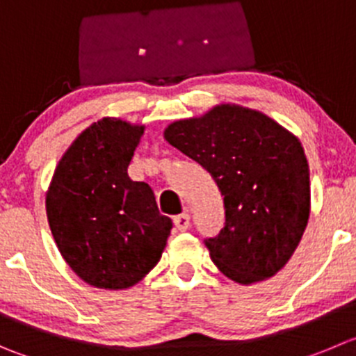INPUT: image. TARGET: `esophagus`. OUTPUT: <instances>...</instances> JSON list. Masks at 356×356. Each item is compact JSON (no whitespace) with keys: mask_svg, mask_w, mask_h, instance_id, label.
Segmentation results:
<instances>
[{"mask_svg":"<svg viewBox=\"0 0 356 356\" xmlns=\"http://www.w3.org/2000/svg\"><path fill=\"white\" fill-rule=\"evenodd\" d=\"M175 227L178 231H187L188 227H191V215L188 213H181V215L175 216Z\"/></svg>","mask_w":356,"mask_h":356,"instance_id":"1","label":"esophagus"}]
</instances>
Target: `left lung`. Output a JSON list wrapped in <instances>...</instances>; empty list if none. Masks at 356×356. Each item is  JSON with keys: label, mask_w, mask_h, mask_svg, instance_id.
Returning <instances> with one entry per match:
<instances>
[{"label": "left lung", "mask_w": 356, "mask_h": 356, "mask_svg": "<svg viewBox=\"0 0 356 356\" xmlns=\"http://www.w3.org/2000/svg\"><path fill=\"white\" fill-rule=\"evenodd\" d=\"M164 140L201 164L222 192L225 227L204 241L220 273L252 285L282 270L311 209L309 164L299 138L262 111L222 103L171 122Z\"/></svg>", "instance_id": "1"}]
</instances>
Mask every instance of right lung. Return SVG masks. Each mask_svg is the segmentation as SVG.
<instances>
[{
	"instance_id": "obj_1",
	"label": "right lung",
	"mask_w": 356,
	"mask_h": 356,
	"mask_svg": "<svg viewBox=\"0 0 356 356\" xmlns=\"http://www.w3.org/2000/svg\"><path fill=\"white\" fill-rule=\"evenodd\" d=\"M143 124L103 117L60 157L45 195L47 218L60 255L94 289L124 290L161 260L171 220L148 184L127 175Z\"/></svg>"
}]
</instances>
